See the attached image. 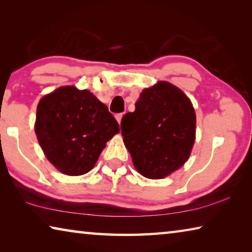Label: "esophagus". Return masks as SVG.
<instances>
[{
	"label": "esophagus",
	"instance_id": "1",
	"mask_svg": "<svg viewBox=\"0 0 252 252\" xmlns=\"http://www.w3.org/2000/svg\"><path fill=\"white\" fill-rule=\"evenodd\" d=\"M122 117H123V113H118V114H116V119H117V121L119 122V125H120V123H121Z\"/></svg>",
	"mask_w": 252,
	"mask_h": 252
}]
</instances>
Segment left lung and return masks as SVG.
Listing matches in <instances>:
<instances>
[{"label":"left lung","mask_w":252,"mask_h":252,"mask_svg":"<svg viewBox=\"0 0 252 252\" xmlns=\"http://www.w3.org/2000/svg\"><path fill=\"white\" fill-rule=\"evenodd\" d=\"M123 141L134 168L149 179H162L185 164L195 138L192 103L180 89L160 81L144 89L134 112L121 120Z\"/></svg>","instance_id":"8db88e82"}]
</instances>
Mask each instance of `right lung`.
<instances>
[{
	"label": "right lung",
	"mask_w": 252,
	"mask_h": 252,
	"mask_svg": "<svg viewBox=\"0 0 252 252\" xmlns=\"http://www.w3.org/2000/svg\"><path fill=\"white\" fill-rule=\"evenodd\" d=\"M118 132L108 106L88 90L59 88L37 105L35 133L42 150L55 168L69 176L90 171Z\"/></svg>",
	"instance_id": "right-lung-1"
}]
</instances>
